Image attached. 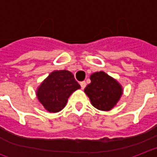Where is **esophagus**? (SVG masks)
<instances>
[{
    "label": "esophagus",
    "instance_id": "obj_1",
    "mask_svg": "<svg viewBox=\"0 0 157 157\" xmlns=\"http://www.w3.org/2000/svg\"><path fill=\"white\" fill-rule=\"evenodd\" d=\"M80 85H81V89H85V87L86 86V81H81V83H80Z\"/></svg>",
    "mask_w": 157,
    "mask_h": 157
}]
</instances>
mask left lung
Returning a JSON list of instances; mask_svg holds the SVG:
<instances>
[{
    "instance_id": "8db88e82",
    "label": "left lung",
    "mask_w": 157,
    "mask_h": 157,
    "mask_svg": "<svg viewBox=\"0 0 157 157\" xmlns=\"http://www.w3.org/2000/svg\"><path fill=\"white\" fill-rule=\"evenodd\" d=\"M91 82L84 91L89 97L91 105L99 110L109 111L121 98L124 89L116 79L100 71L91 74Z\"/></svg>"
}]
</instances>
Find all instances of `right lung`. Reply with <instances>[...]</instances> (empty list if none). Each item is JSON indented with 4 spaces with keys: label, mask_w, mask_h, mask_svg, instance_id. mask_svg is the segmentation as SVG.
I'll return each instance as SVG.
<instances>
[{
    "label": "right lung",
    "mask_w": 157,
    "mask_h": 157,
    "mask_svg": "<svg viewBox=\"0 0 157 157\" xmlns=\"http://www.w3.org/2000/svg\"><path fill=\"white\" fill-rule=\"evenodd\" d=\"M80 88L71 71L57 70L44 79L36 90V95L47 111L57 113L65 107L71 94Z\"/></svg>",
    "instance_id": "add662e5"
}]
</instances>
